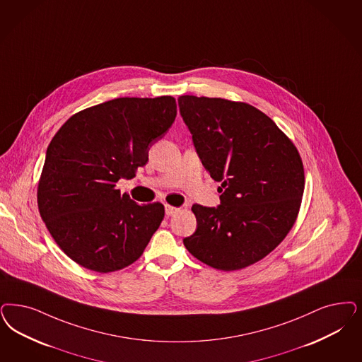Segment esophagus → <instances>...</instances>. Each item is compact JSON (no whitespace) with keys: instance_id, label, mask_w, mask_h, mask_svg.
Returning <instances> with one entry per match:
<instances>
[{"instance_id":"obj_1","label":"esophagus","mask_w":362,"mask_h":362,"mask_svg":"<svg viewBox=\"0 0 362 362\" xmlns=\"http://www.w3.org/2000/svg\"><path fill=\"white\" fill-rule=\"evenodd\" d=\"M177 211H179V209H176V207L168 206V204L165 206V215H167V216H173V215Z\"/></svg>"}]
</instances>
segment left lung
I'll use <instances>...</instances> for the list:
<instances>
[{
    "label": "left lung",
    "mask_w": 362,
    "mask_h": 362,
    "mask_svg": "<svg viewBox=\"0 0 362 362\" xmlns=\"http://www.w3.org/2000/svg\"><path fill=\"white\" fill-rule=\"evenodd\" d=\"M177 104L200 162L222 183L219 206H192L197 230L183 239L186 249L225 272L261 261L297 219L305 187L298 151L246 103L185 95Z\"/></svg>",
    "instance_id": "obj_1"
}]
</instances>
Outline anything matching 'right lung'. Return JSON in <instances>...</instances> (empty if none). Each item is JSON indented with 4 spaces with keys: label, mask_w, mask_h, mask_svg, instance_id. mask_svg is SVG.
<instances>
[{
    "label": "right lung",
    "mask_w": 362,
    "mask_h": 362,
    "mask_svg": "<svg viewBox=\"0 0 362 362\" xmlns=\"http://www.w3.org/2000/svg\"><path fill=\"white\" fill-rule=\"evenodd\" d=\"M175 117L171 96L119 98L76 113L53 136L38 183V210L72 261L111 273L140 258L162 223L164 206H140L116 183L147 164L151 146Z\"/></svg>",
    "instance_id": "obj_1"
}]
</instances>
